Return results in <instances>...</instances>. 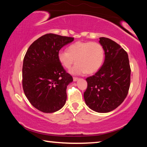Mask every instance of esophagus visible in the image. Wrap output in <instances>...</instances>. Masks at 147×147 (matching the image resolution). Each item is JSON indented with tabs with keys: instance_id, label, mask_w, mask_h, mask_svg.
<instances>
[{
	"instance_id": "obj_1",
	"label": "esophagus",
	"mask_w": 147,
	"mask_h": 147,
	"mask_svg": "<svg viewBox=\"0 0 147 147\" xmlns=\"http://www.w3.org/2000/svg\"><path fill=\"white\" fill-rule=\"evenodd\" d=\"M78 80H79V78H77V77H73V80H74V82L78 81Z\"/></svg>"
}]
</instances>
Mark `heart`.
Listing matches in <instances>:
<instances>
[{
  "label": "heart",
  "instance_id": "obj_1",
  "mask_svg": "<svg viewBox=\"0 0 147 147\" xmlns=\"http://www.w3.org/2000/svg\"><path fill=\"white\" fill-rule=\"evenodd\" d=\"M105 58L103 46L97 42L77 41L70 45L67 51H59L58 59L64 68L69 69L76 64L69 72L74 75L93 74L101 67Z\"/></svg>",
  "mask_w": 147,
  "mask_h": 147
}]
</instances>
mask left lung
<instances>
[{
  "instance_id": "8db88e82",
  "label": "left lung",
  "mask_w": 147,
  "mask_h": 147,
  "mask_svg": "<svg viewBox=\"0 0 147 147\" xmlns=\"http://www.w3.org/2000/svg\"><path fill=\"white\" fill-rule=\"evenodd\" d=\"M99 43L104 47L105 59L100 69L86 78L88 88L84 97L92 110L108 113L117 108L127 96L131 69L128 54L119 44L104 37Z\"/></svg>"
}]
</instances>
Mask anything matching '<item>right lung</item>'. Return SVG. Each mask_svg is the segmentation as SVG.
Wrapping results in <instances>:
<instances>
[{"mask_svg": "<svg viewBox=\"0 0 147 147\" xmlns=\"http://www.w3.org/2000/svg\"><path fill=\"white\" fill-rule=\"evenodd\" d=\"M73 40L47 34L27 50L23 65V91L32 105L42 112H55L66 102L67 87L73 79L59 62L58 53Z\"/></svg>", "mask_w": 147, "mask_h": 147, "instance_id": "obj_1", "label": "right lung"}]
</instances>
